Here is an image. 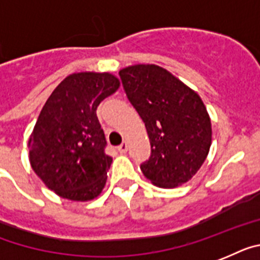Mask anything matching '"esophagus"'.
Returning <instances> with one entry per match:
<instances>
[{
    "mask_svg": "<svg viewBox=\"0 0 260 260\" xmlns=\"http://www.w3.org/2000/svg\"><path fill=\"white\" fill-rule=\"evenodd\" d=\"M117 150H119L120 153H125L126 150H128V145H126V143L120 144L119 147H117Z\"/></svg>",
    "mask_w": 260,
    "mask_h": 260,
    "instance_id": "obj_1",
    "label": "esophagus"
}]
</instances>
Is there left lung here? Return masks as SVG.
I'll return each mask as SVG.
<instances>
[{"mask_svg": "<svg viewBox=\"0 0 260 260\" xmlns=\"http://www.w3.org/2000/svg\"><path fill=\"white\" fill-rule=\"evenodd\" d=\"M126 98L145 123L150 156L140 165L158 187L190 180L206 160L211 123L197 92L156 64H135L119 71Z\"/></svg>", "mask_w": 260, "mask_h": 260, "instance_id": "8db88e82", "label": "left lung"}]
</instances>
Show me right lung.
Instances as JSON below:
<instances>
[{"instance_id": "add662e5", "label": "right lung", "mask_w": 260, "mask_h": 260, "mask_svg": "<svg viewBox=\"0 0 260 260\" xmlns=\"http://www.w3.org/2000/svg\"><path fill=\"white\" fill-rule=\"evenodd\" d=\"M119 86L112 74H71L39 113L29 140L30 164L46 186L62 198L89 201L103 190L112 157L106 154L96 108Z\"/></svg>"}]
</instances>
